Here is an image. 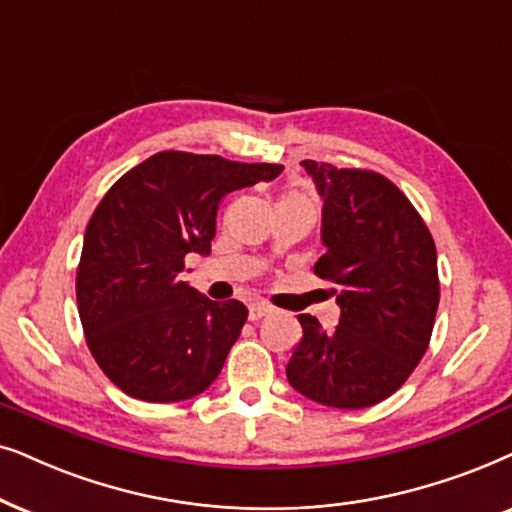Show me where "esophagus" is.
I'll use <instances>...</instances> for the list:
<instances>
[{
	"label": "esophagus",
	"instance_id": "esophagus-1",
	"mask_svg": "<svg viewBox=\"0 0 512 512\" xmlns=\"http://www.w3.org/2000/svg\"><path fill=\"white\" fill-rule=\"evenodd\" d=\"M271 311H274V309H271L269 304H264V302H255V304H250V309H248V318H250V320H260V318H264V316H269Z\"/></svg>",
	"mask_w": 512,
	"mask_h": 512
}]
</instances>
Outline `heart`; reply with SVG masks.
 <instances>
[{"label":"heart","instance_id":"1","mask_svg":"<svg viewBox=\"0 0 512 512\" xmlns=\"http://www.w3.org/2000/svg\"><path fill=\"white\" fill-rule=\"evenodd\" d=\"M283 199H302V196H297V194H288V196H283Z\"/></svg>","mask_w":512,"mask_h":512}]
</instances>
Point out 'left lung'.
<instances>
[{
	"label": "left lung",
	"instance_id": "obj_1",
	"mask_svg": "<svg viewBox=\"0 0 512 512\" xmlns=\"http://www.w3.org/2000/svg\"><path fill=\"white\" fill-rule=\"evenodd\" d=\"M323 199L316 276L335 283L339 325L297 316L285 374L313 403L363 410L398 391L424 358L440 302L438 255L421 215L384 175L302 161Z\"/></svg>",
	"mask_w": 512,
	"mask_h": 512
}]
</instances>
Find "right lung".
I'll return each mask as SVG.
<instances>
[{
    "mask_svg": "<svg viewBox=\"0 0 512 512\" xmlns=\"http://www.w3.org/2000/svg\"><path fill=\"white\" fill-rule=\"evenodd\" d=\"M278 163L159 152L114 182L88 222L77 271L84 335L100 370L131 398L177 403L222 372L248 309L182 281L206 257L222 196L271 182Z\"/></svg>",
    "mask_w": 512,
    "mask_h": 512,
    "instance_id": "right-lung-1",
    "label": "right lung"
}]
</instances>
